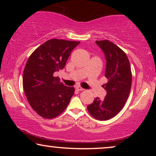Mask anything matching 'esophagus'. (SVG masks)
Segmentation results:
<instances>
[{"instance_id":"obj_1","label":"esophagus","mask_w":156,"mask_h":156,"mask_svg":"<svg viewBox=\"0 0 156 156\" xmlns=\"http://www.w3.org/2000/svg\"><path fill=\"white\" fill-rule=\"evenodd\" d=\"M76 89L77 91H84V89H83L82 87H81L80 86H76Z\"/></svg>"}]
</instances>
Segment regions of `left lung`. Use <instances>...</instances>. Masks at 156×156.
<instances>
[{"mask_svg": "<svg viewBox=\"0 0 156 156\" xmlns=\"http://www.w3.org/2000/svg\"><path fill=\"white\" fill-rule=\"evenodd\" d=\"M96 43L105 55V76L107 82L103 86L106 95L103 100L96 98L87 106L89 114L100 121L116 116L122 109L131 88V65L126 53L109 40H97Z\"/></svg>", "mask_w": 156, "mask_h": 156, "instance_id": "left-lung-1", "label": "left lung"}]
</instances>
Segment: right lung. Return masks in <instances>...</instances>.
I'll return each instance as SVG.
<instances>
[{
	"instance_id": "1",
	"label": "right lung",
	"mask_w": 156,
	"mask_h": 156,
	"mask_svg": "<svg viewBox=\"0 0 156 156\" xmlns=\"http://www.w3.org/2000/svg\"><path fill=\"white\" fill-rule=\"evenodd\" d=\"M80 43L51 39L30 56L23 72V89L30 105L40 116L55 118L69 104L74 88L65 86L54 73L65 67L72 50Z\"/></svg>"
}]
</instances>
